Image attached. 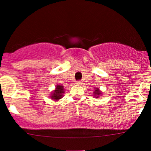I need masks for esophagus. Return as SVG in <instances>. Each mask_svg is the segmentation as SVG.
Segmentation results:
<instances>
[{
  "instance_id": "34e87169",
  "label": "esophagus",
  "mask_w": 151,
  "mask_h": 151,
  "mask_svg": "<svg viewBox=\"0 0 151 151\" xmlns=\"http://www.w3.org/2000/svg\"><path fill=\"white\" fill-rule=\"evenodd\" d=\"M82 81H80V80H78V81H77V82H76V84H77V85H81V84H82Z\"/></svg>"
}]
</instances>
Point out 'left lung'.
Returning <instances> with one entry per match:
<instances>
[{"label": "left lung", "instance_id": "obj_1", "mask_svg": "<svg viewBox=\"0 0 151 151\" xmlns=\"http://www.w3.org/2000/svg\"><path fill=\"white\" fill-rule=\"evenodd\" d=\"M101 93L99 91V90H98V88H97L96 90H94V95H96V96H95L99 97V96H100V95H101Z\"/></svg>", "mask_w": 151, "mask_h": 151}]
</instances>
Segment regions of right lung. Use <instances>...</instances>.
I'll list each match as a JSON object with an SVG mask.
<instances>
[{
	"label": "right lung",
	"instance_id": "right-lung-1",
	"mask_svg": "<svg viewBox=\"0 0 151 151\" xmlns=\"http://www.w3.org/2000/svg\"><path fill=\"white\" fill-rule=\"evenodd\" d=\"M63 88L61 85H57L56 88H55V90L54 92L53 93V94L51 95V97L50 98L52 99H53L54 101H58V100L61 99L63 96Z\"/></svg>",
	"mask_w": 151,
	"mask_h": 151
}]
</instances>
